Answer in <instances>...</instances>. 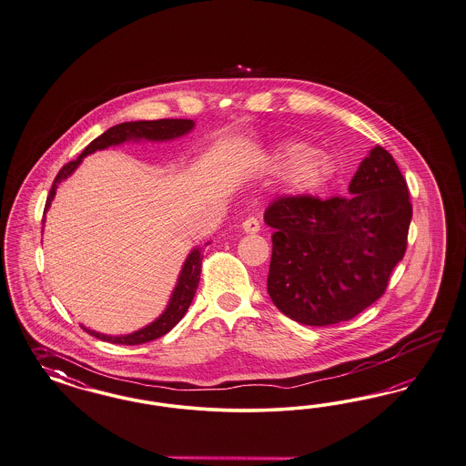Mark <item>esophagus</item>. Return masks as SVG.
<instances>
[{"label":"esophagus","mask_w":466,"mask_h":466,"mask_svg":"<svg viewBox=\"0 0 466 466\" xmlns=\"http://www.w3.org/2000/svg\"><path fill=\"white\" fill-rule=\"evenodd\" d=\"M242 230H244L246 234H257L258 230H259V222H258V218H255V217L246 218V220L242 222Z\"/></svg>","instance_id":"1"}]
</instances>
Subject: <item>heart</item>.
Segmentation results:
<instances>
[{"mask_svg": "<svg viewBox=\"0 0 466 466\" xmlns=\"http://www.w3.org/2000/svg\"><path fill=\"white\" fill-rule=\"evenodd\" d=\"M273 168L286 172L284 178L292 193L305 194L319 191L330 176L329 157L301 143H286L273 153Z\"/></svg>", "mask_w": 466, "mask_h": 466, "instance_id": "b5f03b06", "label": "heart"}]
</instances>
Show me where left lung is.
I'll return each mask as SVG.
<instances>
[{
    "mask_svg": "<svg viewBox=\"0 0 466 466\" xmlns=\"http://www.w3.org/2000/svg\"><path fill=\"white\" fill-rule=\"evenodd\" d=\"M348 191L325 201L284 196L265 211L275 228L268 294L298 323L351 320L384 294L404 257L413 209L392 155L370 149Z\"/></svg>",
    "mask_w": 466,
    "mask_h": 466,
    "instance_id": "8db88e82",
    "label": "left lung"
}]
</instances>
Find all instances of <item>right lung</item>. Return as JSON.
<instances>
[{
	"label": "right lung",
	"instance_id": "add662e5",
	"mask_svg": "<svg viewBox=\"0 0 466 466\" xmlns=\"http://www.w3.org/2000/svg\"><path fill=\"white\" fill-rule=\"evenodd\" d=\"M194 128L193 120H184V118H161V120H137V122H124L118 126H113L106 132H103L99 137H96L91 145L81 153V157L77 160L70 161L62 167V170L58 172V176L55 177V182L49 189L48 199H46V207L45 213L51 207V201L56 194L58 184L64 182L65 178L72 176L76 172V168L81 165L84 157L95 153L97 149H106L110 146H118L127 141H153V143H161V141H172L177 137L186 136L187 132H191ZM45 224V218H43ZM207 242L205 246H208ZM203 248H194L193 251L187 255L182 270L178 273L176 288L172 290L170 301L167 308L163 309L160 317L155 321H151L149 325H146L143 329L126 334V336H106V334H99L96 330H91L87 327L81 325L82 329L101 339V340H108L112 344H126V346H137V344H145L149 340L165 336L167 332H170L176 327L178 321L182 320V317L186 315L187 308L193 301L194 294L199 284V275H201V255Z\"/></svg>",
	"mask_w": 466,
	"mask_h": 466
}]
</instances>
